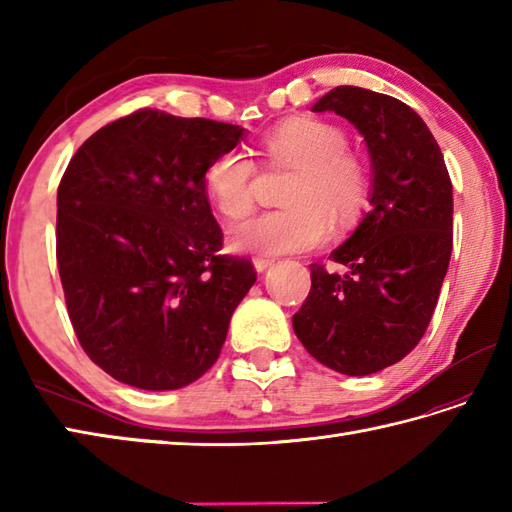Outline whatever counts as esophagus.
<instances>
[{
    "mask_svg": "<svg viewBox=\"0 0 512 512\" xmlns=\"http://www.w3.org/2000/svg\"><path fill=\"white\" fill-rule=\"evenodd\" d=\"M273 262H275V259H270V257H259V255L253 257V266H255L257 273H264L266 268L273 266Z\"/></svg>",
    "mask_w": 512,
    "mask_h": 512,
    "instance_id": "obj_1",
    "label": "esophagus"
}]
</instances>
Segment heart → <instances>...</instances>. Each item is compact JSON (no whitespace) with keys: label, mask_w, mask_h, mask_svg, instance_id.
I'll use <instances>...</instances> for the list:
<instances>
[{"label":"heart","mask_w":512,"mask_h":512,"mask_svg":"<svg viewBox=\"0 0 512 512\" xmlns=\"http://www.w3.org/2000/svg\"><path fill=\"white\" fill-rule=\"evenodd\" d=\"M262 151L273 165L297 169L284 200L288 206L264 211L237 224L228 242L244 253H299L325 244L336 226L361 220L372 193L363 156L347 149L343 127L314 116L279 123L262 136ZM257 169L242 149L217 154L204 171L213 206L228 220L244 217L255 204Z\"/></svg>","instance_id":"b5f03b06"}]
</instances>
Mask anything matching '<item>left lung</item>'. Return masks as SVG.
<instances>
[{"label": "left lung", "mask_w": 512, "mask_h": 512, "mask_svg": "<svg viewBox=\"0 0 512 512\" xmlns=\"http://www.w3.org/2000/svg\"><path fill=\"white\" fill-rule=\"evenodd\" d=\"M312 112H334L365 136L372 211L330 259L292 328L310 356L347 376L402 361L427 332L453 248V187L436 138L394 96L339 85Z\"/></svg>", "instance_id": "obj_1"}]
</instances>
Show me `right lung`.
<instances>
[{
  "label": "right lung",
  "instance_id": "obj_1",
  "mask_svg": "<svg viewBox=\"0 0 512 512\" xmlns=\"http://www.w3.org/2000/svg\"><path fill=\"white\" fill-rule=\"evenodd\" d=\"M242 127L143 107L101 127L57 191V266L83 352L125 385L180 389L209 372L257 273L222 255L209 162Z\"/></svg>",
  "mask_w": 512,
  "mask_h": 512
}]
</instances>
